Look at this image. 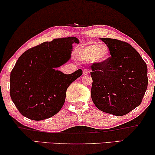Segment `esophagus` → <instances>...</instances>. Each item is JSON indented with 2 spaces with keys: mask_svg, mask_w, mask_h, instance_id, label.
Returning <instances> with one entry per match:
<instances>
[{
  "mask_svg": "<svg viewBox=\"0 0 155 155\" xmlns=\"http://www.w3.org/2000/svg\"><path fill=\"white\" fill-rule=\"evenodd\" d=\"M90 70H87V69H85V70H83V75H87V74H89L90 73Z\"/></svg>",
  "mask_w": 155,
  "mask_h": 155,
  "instance_id": "1",
  "label": "esophagus"
}]
</instances>
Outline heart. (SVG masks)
Segmentation results:
<instances>
[{"label": "heart", "mask_w": 155, "mask_h": 155, "mask_svg": "<svg viewBox=\"0 0 155 155\" xmlns=\"http://www.w3.org/2000/svg\"><path fill=\"white\" fill-rule=\"evenodd\" d=\"M80 55L85 61L102 64L110 58V51L107 45L94 44L82 48L80 51Z\"/></svg>", "instance_id": "heart-1"}]
</instances>
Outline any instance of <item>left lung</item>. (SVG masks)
<instances>
[{
	"label": "left lung",
	"instance_id": "1",
	"mask_svg": "<svg viewBox=\"0 0 155 155\" xmlns=\"http://www.w3.org/2000/svg\"><path fill=\"white\" fill-rule=\"evenodd\" d=\"M110 48L105 63L91 65V97L98 109L122 116L141 104L148 84L147 67L130 44L100 38Z\"/></svg>",
	"mask_w": 155,
	"mask_h": 155
}]
</instances>
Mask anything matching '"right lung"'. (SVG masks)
Segmentation results:
<instances>
[{"label": "right lung", "mask_w": 155, "mask_h": 155, "mask_svg": "<svg viewBox=\"0 0 155 155\" xmlns=\"http://www.w3.org/2000/svg\"><path fill=\"white\" fill-rule=\"evenodd\" d=\"M74 43H79V40L57 38L20 56L11 73L10 95L24 117L39 121L61 110L68 87L82 74L80 69L69 75L57 70L71 58Z\"/></svg>", "instance_id": "add662e5"}]
</instances>
